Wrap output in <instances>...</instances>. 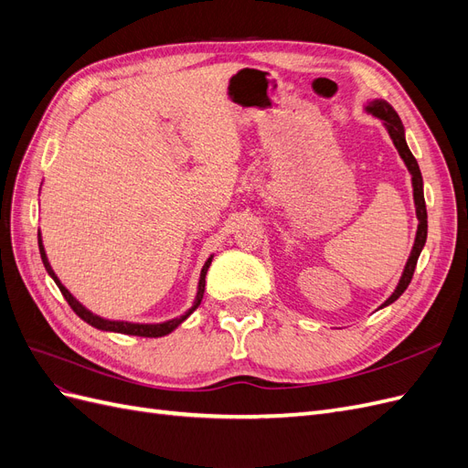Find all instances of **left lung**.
<instances>
[{
  "instance_id": "8db88e82",
  "label": "left lung",
  "mask_w": 468,
  "mask_h": 468,
  "mask_svg": "<svg viewBox=\"0 0 468 468\" xmlns=\"http://www.w3.org/2000/svg\"><path fill=\"white\" fill-rule=\"evenodd\" d=\"M365 111L371 112V115H375L377 119H380L382 122H385L387 131L392 138V143L396 146V150H399L400 158L404 160L406 167L410 176H412V187H414V205H416V217H418V232H416V239H414V248L412 251H410V258L406 261V267H404V273L399 281V285H396L394 292L388 296V299L380 304V308H385L388 304H392L399 296L408 289L410 281H412V275L416 271V263H418V258L420 253L423 250V246H426V239H428V210H426V199H423V179H421V172H420V165L416 162V158L412 155V152H410L408 144H406V136H404V124L399 117V112H396L392 109L390 103H387L385 99H375V101L367 103L365 105Z\"/></svg>"
}]
</instances>
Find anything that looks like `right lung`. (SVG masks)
<instances>
[{
  "label": "right lung",
  "instance_id": "right-lung-1",
  "mask_svg": "<svg viewBox=\"0 0 468 468\" xmlns=\"http://www.w3.org/2000/svg\"><path fill=\"white\" fill-rule=\"evenodd\" d=\"M38 250H40V258H42V263H45V269L48 271V275L54 279V282H56V285H58V289H60V292L64 294V299L68 301V304L72 306L74 313H76L83 322H88L90 325H93V328L103 330V332H117V334H129V335H140V337H162V335L172 334L183 320H187V318L195 313L197 306H199L201 301H203V294H205V277H207V271H208V265H210V261H212V256L205 261V265H203V269H201V277H199V287H197L195 303H193V306L187 310L186 314H181L179 318H174V320L160 322V324H133V322L105 320V318H101V316H97V314L90 313V310H88L86 306L80 304V303L74 299L72 292H69V291L62 285L60 279L56 277V273L52 271V267H50L48 258H47L45 246H42L40 230H38Z\"/></svg>",
  "mask_w": 468,
  "mask_h": 468
}]
</instances>
